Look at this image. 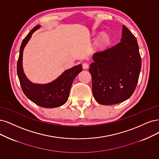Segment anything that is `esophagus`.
Listing matches in <instances>:
<instances>
[{"label": "esophagus", "mask_w": 159, "mask_h": 159, "mask_svg": "<svg viewBox=\"0 0 159 159\" xmlns=\"http://www.w3.org/2000/svg\"><path fill=\"white\" fill-rule=\"evenodd\" d=\"M89 64H88L87 63H84L83 64V69H88V68H89Z\"/></svg>", "instance_id": "34e87169"}]
</instances>
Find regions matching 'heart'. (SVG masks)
Here are the masks:
<instances>
[{
	"label": "heart",
	"mask_w": 159,
	"mask_h": 159,
	"mask_svg": "<svg viewBox=\"0 0 159 159\" xmlns=\"http://www.w3.org/2000/svg\"><path fill=\"white\" fill-rule=\"evenodd\" d=\"M107 37L106 36V35H104V36L102 38L101 40H100V43L104 44V43L107 42Z\"/></svg>",
	"instance_id": "obj_1"
}]
</instances>
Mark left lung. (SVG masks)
<instances>
[{"instance_id": "obj_1", "label": "left lung", "mask_w": 159, "mask_h": 159, "mask_svg": "<svg viewBox=\"0 0 159 159\" xmlns=\"http://www.w3.org/2000/svg\"><path fill=\"white\" fill-rule=\"evenodd\" d=\"M90 65L92 92L102 105L125 101L136 89L142 67L136 38L122 26V39L117 44L98 51Z\"/></svg>"}]
</instances>
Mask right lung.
Wrapping results in <instances>:
<instances>
[{
  "label": "right lung",
  "mask_w": 159,
  "mask_h": 159,
  "mask_svg": "<svg viewBox=\"0 0 159 159\" xmlns=\"http://www.w3.org/2000/svg\"><path fill=\"white\" fill-rule=\"evenodd\" d=\"M39 28V25L35 26L22 41L17 63V73L23 93L31 102L45 108L57 107L67 101L73 80L82 71L83 67L79 64L65 70L57 79L48 84H37L29 81L23 70V51L32 34Z\"/></svg>",
  "instance_id": "1"
}]
</instances>
